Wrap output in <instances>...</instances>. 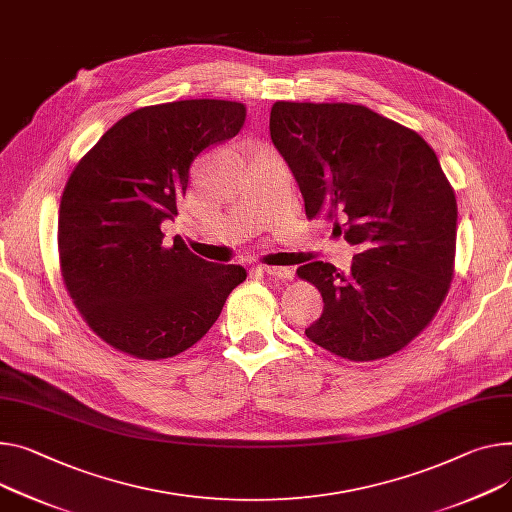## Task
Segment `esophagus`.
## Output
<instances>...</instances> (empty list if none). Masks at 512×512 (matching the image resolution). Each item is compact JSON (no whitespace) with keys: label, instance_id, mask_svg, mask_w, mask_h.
Instances as JSON below:
<instances>
[{"label":"esophagus","instance_id":"esophagus-1","mask_svg":"<svg viewBox=\"0 0 512 512\" xmlns=\"http://www.w3.org/2000/svg\"><path fill=\"white\" fill-rule=\"evenodd\" d=\"M256 268L264 274H270V277H279V279H285V281L293 279V270L287 268V266H262V264H258Z\"/></svg>","mask_w":512,"mask_h":512}]
</instances>
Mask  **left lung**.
<instances>
[{
	"instance_id": "obj_1",
	"label": "left lung",
	"mask_w": 512,
	"mask_h": 512,
	"mask_svg": "<svg viewBox=\"0 0 512 512\" xmlns=\"http://www.w3.org/2000/svg\"><path fill=\"white\" fill-rule=\"evenodd\" d=\"M270 139L307 217L326 213L359 248L348 272L322 260L297 268L324 297L307 338L350 361L402 350L453 279L457 201L437 153L412 129L346 102H274Z\"/></svg>"
}]
</instances>
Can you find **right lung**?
<instances>
[{
	"label": "right lung",
	"instance_id": "1",
	"mask_svg": "<svg viewBox=\"0 0 512 512\" xmlns=\"http://www.w3.org/2000/svg\"><path fill=\"white\" fill-rule=\"evenodd\" d=\"M246 106L180 100L139 108L112 125L71 172L59 209V258L69 297L88 326L137 359L176 357L217 322L246 281L184 242H164L190 166L240 133Z\"/></svg>",
	"mask_w": 512,
	"mask_h": 512
}]
</instances>
